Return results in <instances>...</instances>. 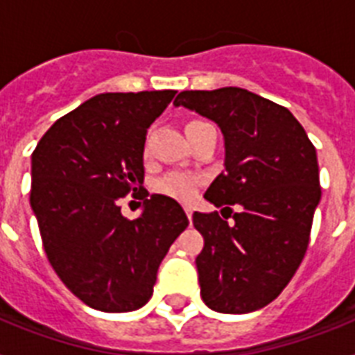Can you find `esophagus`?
Masks as SVG:
<instances>
[{
    "mask_svg": "<svg viewBox=\"0 0 355 355\" xmlns=\"http://www.w3.org/2000/svg\"><path fill=\"white\" fill-rule=\"evenodd\" d=\"M186 216H188L189 223H191V219H193V208L191 206H186Z\"/></svg>",
    "mask_w": 355,
    "mask_h": 355,
    "instance_id": "1",
    "label": "esophagus"
}]
</instances>
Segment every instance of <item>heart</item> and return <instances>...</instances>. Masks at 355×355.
<instances>
[{
    "instance_id": "heart-1",
    "label": "heart",
    "mask_w": 355,
    "mask_h": 355,
    "mask_svg": "<svg viewBox=\"0 0 355 355\" xmlns=\"http://www.w3.org/2000/svg\"><path fill=\"white\" fill-rule=\"evenodd\" d=\"M197 123L202 121H189L186 127H191V125H197ZM155 189L158 193L166 195V197L188 202V200L193 199L197 189H199V178L195 177V175H189V173L175 171L166 175V177H162L160 180H156Z\"/></svg>"
}]
</instances>
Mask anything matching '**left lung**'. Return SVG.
<instances>
[{"instance_id": "left-lung-1", "label": "left lung", "mask_w": 355, "mask_h": 355, "mask_svg": "<svg viewBox=\"0 0 355 355\" xmlns=\"http://www.w3.org/2000/svg\"><path fill=\"white\" fill-rule=\"evenodd\" d=\"M175 107L217 123L225 139V173L205 199L227 214H193L205 237L195 259L200 297L219 313L256 311L284 291L306 254L320 200L317 150L287 108L243 88L180 92Z\"/></svg>"}]
</instances>
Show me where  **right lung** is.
<instances>
[{"label":"right lung","mask_w":355,"mask_h":355,"mask_svg":"<svg viewBox=\"0 0 355 355\" xmlns=\"http://www.w3.org/2000/svg\"><path fill=\"white\" fill-rule=\"evenodd\" d=\"M175 94H99L53 123L31 156V208L47 259L99 311L145 306L162 259L188 227L182 206L166 195L145 199L134 221L118 205L141 191L147 128Z\"/></svg>","instance_id":"add662e5"}]
</instances>
